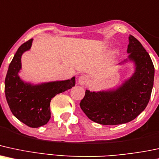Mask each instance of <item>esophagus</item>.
<instances>
[{"label":"esophagus","mask_w":159,"mask_h":159,"mask_svg":"<svg viewBox=\"0 0 159 159\" xmlns=\"http://www.w3.org/2000/svg\"><path fill=\"white\" fill-rule=\"evenodd\" d=\"M88 82H89V76L85 75V74H83V75L80 76L79 78H78V83L81 85H86Z\"/></svg>","instance_id":"1"}]
</instances>
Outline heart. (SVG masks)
I'll use <instances>...</instances> for the list:
<instances>
[{"instance_id":"heart-1","label":"heart","mask_w":159,"mask_h":159,"mask_svg":"<svg viewBox=\"0 0 159 159\" xmlns=\"http://www.w3.org/2000/svg\"><path fill=\"white\" fill-rule=\"evenodd\" d=\"M119 53V50H117V49H115V50H113V54L114 55H117V54Z\"/></svg>"}]
</instances>
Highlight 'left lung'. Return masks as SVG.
Masks as SVG:
<instances>
[{
	"label": "left lung",
	"mask_w": 159,
	"mask_h": 159,
	"mask_svg": "<svg viewBox=\"0 0 159 159\" xmlns=\"http://www.w3.org/2000/svg\"><path fill=\"white\" fill-rule=\"evenodd\" d=\"M127 59L118 64H133L134 71L120 85L107 90H86L80 107L90 120L102 125H118L133 120L147 107L153 87L152 59L138 39L129 35Z\"/></svg>",
	"instance_id": "obj_1"
}]
</instances>
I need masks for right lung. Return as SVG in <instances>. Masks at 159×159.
<instances>
[{
  "label": "right lung",
  "mask_w": 159,
  "mask_h": 159,
  "mask_svg": "<svg viewBox=\"0 0 159 159\" xmlns=\"http://www.w3.org/2000/svg\"><path fill=\"white\" fill-rule=\"evenodd\" d=\"M31 39L19 47L9 64L5 79V95L11 111L17 119L32 128L48 124L50 118V103L56 95L74 87L75 76L70 80L34 84L19 76L21 57L30 50Z\"/></svg>",
  "instance_id": "add662e5"
}]
</instances>
